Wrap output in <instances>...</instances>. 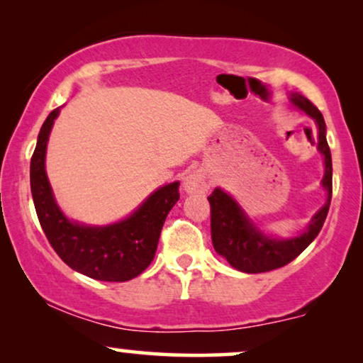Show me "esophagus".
<instances>
[{
  "label": "esophagus",
  "mask_w": 363,
  "mask_h": 363,
  "mask_svg": "<svg viewBox=\"0 0 363 363\" xmlns=\"http://www.w3.org/2000/svg\"><path fill=\"white\" fill-rule=\"evenodd\" d=\"M183 186H185V191L190 193V195H195V193H206L211 186V180L208 178L205 172L198 170L190 173L183 182Z\"/></svg>",
  "instance_id": "34e87169"
}]
</instances>
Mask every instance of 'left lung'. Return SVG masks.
<instances>
[{
	"mask_svg": "<svg viewBox=\"0 0 363 363\" xmlns=\"http://www.w3.org/2000/svg\"><path fill=\"white\" fill-rule=\"evenodd\" d=\"M291 102L314 118L319 128L317 148L324 155L325 172L322 178V186L327 190V201L315 213L307 230L301 236L289 238V240H274V238L262 235L228 193L221 188H215V191L208 196L211 206L213 247L218 255L226 257V261L235 269L247 272V274L267 272L289 264L315 240L329 213L332 198V157L325 138L324 117L319 108L301 94H291Z\"/></svg>",
	"mask_w": 363,
	"mask_h": 363,
	"instance_id": "1",
	"label": "left lung"
}]
</instances>
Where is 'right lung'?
<instances>
[{
	"label": "right lung",
	"instance_id": "obj_1",
	"mask_svg": "<svg viewBox=\"0 0 363 363\" xmlns=\"http://www.w3.org/2000/svg\"><path fill=\"white\" fill-rule=\"evenodd\" d=\"M59 107L44 121L31 158V193L38 220L57 256L74 271L97 281H130L150 266L167 215L180 198V183L153 191L130 216L108 226L69 221L59 210L49 185L44 158Z\"/></svg>",
	"mask_w": 363,
	"mask_h": 363
}]
</instances>
